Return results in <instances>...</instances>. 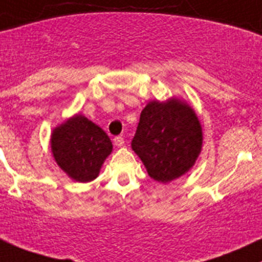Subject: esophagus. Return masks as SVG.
Listing matches in <instances>:
<instances>
[{"mask_svg": "<svg viewBox=\"0 0 262 262\" xmlns=\"http://www.w3.org/2000/svg\"><path fill=\"white\" fill-rule=\"evenodd\" d=\"M113 142H114V145H116V146H118V148H119V146H123V145H124V138L118 136V137L114 138Z\"/></svg>", "mask_w": 262, "mask_h": 262, "instance_id": "esophagus-1", "label": "esophagus"}]
</instances>
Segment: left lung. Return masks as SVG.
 I'll list each match as a JSON object with an SVG mask.
<instances>
[{
    "label": "left lung",
    "instance_id": "1",
    "mask_svg": "<svg viewBox=\"0 0 262 262\" xmlns=\"http://www.w3.org/2000/svg\"><path fill=\"white\" fill-rule=\"evenodd\" d=\"M203 134L196 114L186 103L158 100L143 109L132 148L139 155L149 177L168 183L194 165Z\"/></svg>",
    "mask_w": 262,
    "mask_h": 262
}]
</instances>
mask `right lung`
Returning <instances> with one entry per match:
<instances>
[{
  "label": "right lung",
  "instance_id": "1",
  "mask_svg": "<svg viewBox=\"0 0 262 262\" xmlns=\"http://www.w3.org/2000/svg\"><path fill=\"white\" fill-rule=\"evenodd\" d=\"M51 148L57 164L72 179L87 183L98 177L113 145L102 128L77 114L54 129Z\"/></svg>",
  "mask_w": 262,
  "mask_h": 262
}]
</instances>
